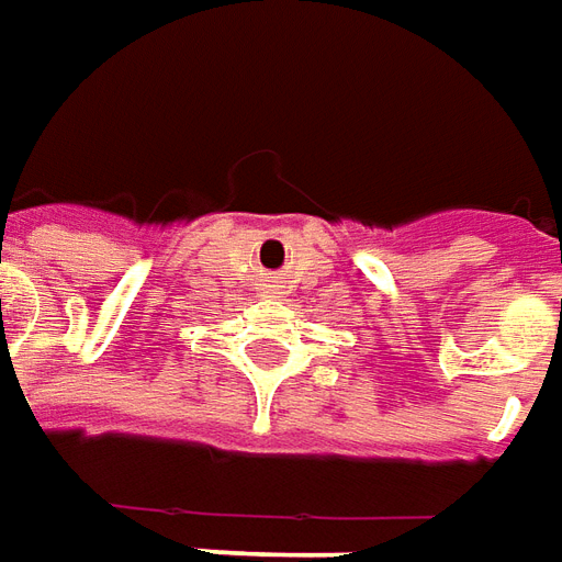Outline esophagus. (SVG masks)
Listing matches in <instances>:
<instances>
[{"instance_id": "34e87169", "label": "esophagus", "mask_w": 562, "mask_h": 562, "mask_svg": "<svg viewBox=\"0 0 562 562\" xmlns=\"http://www.w3.org/2000/svg\"><path fill=\"white\" fill-rule=\"evenodd\" d=\"M261 292L268 294V297H273V294H280V285H277V280H268L265 282V289Z\"/></svg>"}]
</instances>
